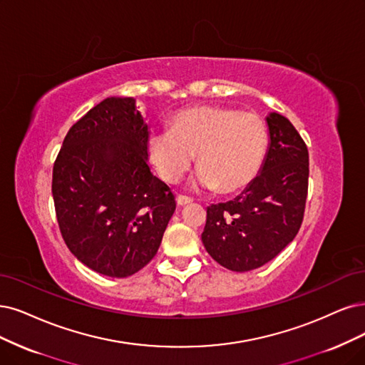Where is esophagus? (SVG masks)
<instances>
[{
  "label": "esophagus",
  "instance_id": "obj_1",
  "mask_svg": "<svg viewBox=\"0 0 365 365\" xmlns=\"http://www.w3.org/2000/svg\"><path fill=\"white\" fill-rule=\"evenodd\" d=\"M192 203V200L190 197H185V195H178V205L179 206H186Z\"/></svg>",
  "mask_w": 365,
  "mask_h": 365
}]
</instances>
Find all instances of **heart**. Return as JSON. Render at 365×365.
<instances>
[{"label": "heart", "mask_w": 365, "mask_h": 365, "mask_svg": "<svg viewBox=\"0 0 365 365\" xmlns=\"http://www.w3.org/2000/svg\"><path fill=\"white\" fill-rule=\"evenodd\" d=\"M267 150L264 120L251 111L227 106H195L171 118V129L148 138V155L162 179L178 183L197 155L195 183L235 194L247 187L263 165Z\"/></svg>", "instance_id": "heart-1"}]
</instances>
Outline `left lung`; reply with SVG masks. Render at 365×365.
<instances>
[{
	"label": "left lung",
	"instance_id": "left-lung-1",
	"mask_svg": "<svg viewBox=\"0 0 365 365\" xmlns=\"http://www.w3.org/2000/svg\"><path fill=\"white\" fill-rule=\"evenodd\" d=\"M271 144L262 173L227 203L207 207L201 240L210 257L235 272L275 259L298 235L308 194V148L289 118H266Z\"/></svg>",
	"mask_w": 365,
	"mask_h": 365
}]
</instances>
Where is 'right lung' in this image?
I'll use <instances>...</instances> for the list:
<instances>
[{
    "label": "right lung",
    "mask_w": 365,
    "mask_h": 365,
    "mask_svg": "<svg viewBox=\"0 0 365 365\" xmlns=\"http://www.w3.org/2000/svg\"><path fill=\"white\" fill-rule=\"evenodd\" d=\"M148 128L132 98H108L67 132L53 162L52 197L75 257L126 278L150 262L175 210L147 164Z\"/></svg>",
    "instance_id": "obj_1"
}]
</instances>
